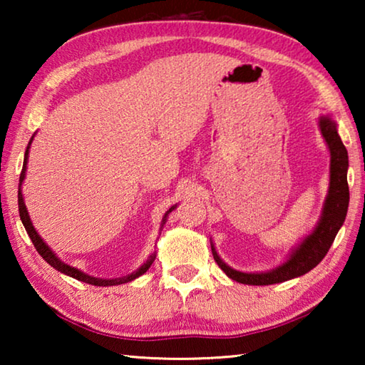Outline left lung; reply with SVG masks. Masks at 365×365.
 <instances>
[{
    "label": "left lung",
    "instance_id": "1",
    "mask_svg": "<svg viewBox=\"0 0 365 365\" xmlns=\"http://www.w3.org/2000/svg\"><path fill=\"white\" fill-rule=\"evenodd\" d=\"M319 128L330 151V182L322 214H320L314 230L301 243L294 246L288 257L280 265L265 272H242L230 267V265L222 261L217 251H215L214 243L211 242L215 262L225 272L228 279L238 283H245V285H274V283H282L307 274L329 252L338 230L344 224L346 212H348L349 163L348 151H346L343 141L339 138L336 122L331 119V115H320Z\"/></svg>",
    "mask_w": 365,
    "mask_h": 365
}]
</instances>
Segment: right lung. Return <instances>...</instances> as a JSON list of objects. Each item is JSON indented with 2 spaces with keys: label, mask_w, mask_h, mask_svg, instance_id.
I'll use <instances>...</instances> for the list:
<instances>
[{
  "label": "right lung",
  "mask_w": 365,
  "mask_h": 365,
  "mask_svg": "<svg viewBox=\"0 0 365 365\" xmlns=\"http://www.w3.org/2000/svg\"><path fill=\"white\" fill-rule=\"evenodd\" d=\"M34 137H35V133H34ZM34 137L30 138V141H29L27 150H26V158H24V168H22L21 178H19V195H17V201H19V215H21V220H22L24 227H26V230H27V233H29L30 240H32V243H34V246L36 248V251H38V255H40L43 259H45V261H46L49 265H51V267H54L58 272H61V274H66V275L72 277V279L80 280V282H85V283H90V285H95V287H114V285H122V283H128V282H132V280H135V279H138L140 275H143L145 272L151 267V264L154 262V259H156V251H154L153 255H150V257H148L146 261H145L143 264H141L137 270L132 272V274L119 277V279H98V277L85 274V272H82L80 269L72 267V265H69V264H66V262L61 261V259H59L56 255H54V251H53L51 248H49V246L45 243V240H43V238L40 237V235H38V232L35 230V227H34V224H32V219H30L29 211H27L26 201H24V195H22V183H24V178H26L29 151H30V145H32V141H34ZM175 207H177V205L172 206V207L169 209V211L164 214L163 222H160V228H159V230H163L164 225H165V222H168L169 214H170L172 211H174ZM159 235H160V233H159Z\"/></svg>",
  "instance_id": "obj_1"
}]
</instances>
